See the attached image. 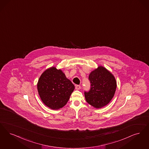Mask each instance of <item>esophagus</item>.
Listing matches in <instances>:
<instances>
[{
	"instance_id": "34e87169",
	"label": "esophagus",
	"mask_w": 149,
	"mask_h": 149,
	"mask_svg": "<svg viewBox=\"0 0 149 149\" xmlns=\"http://www.w3.org/2000/svg\"><path fill=\"white\" fill-rule=\"evenodd\" d=\"M81 85H76V86H75V88H76V90H79L80 88H81Z\"/></svg>"
}]
</instances>
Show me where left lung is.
Returning a JSON list of instances; mask_svg holds the SVG:
<instances>
[{"label": "left lung", "mask_w": 149, "mask_h": 149, "mask_svg": "<svg viewBox=\"0 0 149 149\" xmlns=\"http://www.w3.org/2000/svg\"><path fill=\"white\" fill-rule=\"evenodd\" d=\"M88 79L91 84L90 90L84 91L87 103L97 109L109 104L116 89L114 76L105 68L100 66L90 74Z\"/></svg>", "instance_id": "left-lung-1"}]
</instances>
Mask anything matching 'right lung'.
I'll use <instances>...</instances> for the list:
<instances>
[{
	"label": "right lung",
	"instance_id": "right-lung-1",
	"mask_svg": "<svg viewBox=\"0 0 149 149\" xmlns=\"http://www.w3.org/2000/svg\"><path fill=\"white\" fill-rule=\"evenodd\" d=\"M37 89L43 102L51 109L57 110L67 103L74 86L61 70L51 67L40 76Z\"/></svg>",
	"mask_w": 149,
	"mask_h": 149
}]
</instances>
